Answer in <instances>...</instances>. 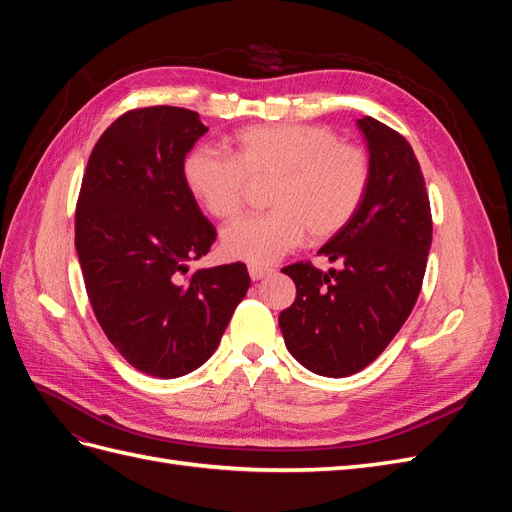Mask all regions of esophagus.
<instances>
[{"label": "esophagus", "mask_w": 512, "mask_h": 512, "mask_svg": "<svg viewBox=\"0 0 512 512\" xmlns=\"http://www.w3.org/2000/svg\"><path fill=\"white\" fill-rule=\"evenodd\" d=\"M247 271H250V277L254 282H258V280H262V277H267L273 269H269V267H262V265H250L247 267Z\"/></svg>", "instance_id": "34e87169"}]
</instances>
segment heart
<instances>
[{"mask_svg":"<svg viewBox=\"0 0 512 512\" xmlns=\"http://www.w3.org/2000/svg\"><path fill=\"white\" fill-rule=\"evenodd\" d=\"M235 153L198 145L183 162L192 196L213 218L239 213L247 183L273 181L267 213L245 215L222 230L228 258L271 265L309 237L320 241L344 230L359 211L367 185V153L342 143L324 126L260 123L232 138Z\"/></svg>","mask_w":512,"mask_h":512,"instance_id":"obj_1","label":"heart"}]
</instances>
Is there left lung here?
<instances>
[{
  "label": "left lung",
  "instance_id": "8db88e82",
  "mask_svg": "<svg viewBox=\"0 0 512 512\" xmlns=\"http://www.w3.org/2000/svg\"><path fill=\"white\" fill-rule=\"evenodd\" d=\"M369 153V185L350 224L309 262L282 269L297 299L280 314L288 352L327 378H346L391 344L421 292L431 247V211L410 143L374 117L356 121Z\"/></svg>",
  "mask_w": 512,
  "mask_h": 512
}]
</instances>
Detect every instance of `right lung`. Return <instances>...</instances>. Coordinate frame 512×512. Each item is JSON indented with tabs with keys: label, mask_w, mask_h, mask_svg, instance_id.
<instances>
[{
	"label": "right lung",
	"mask_w": 512,
	"mask_h": 512,
	"mask_svg": "<svg viewBox=\"0 0 512 512\" xmlns=\"http://www.w3.org/2000/svg\"><path fill=\"white\" fill-rule=\"evenodd\" d=\"M209 128L179 106L136 108L91 151L76 205V254L102 331L132 367L179 378L220 346L250 288L243 262L196 269L215 241L183 177Z\"/></svg>",
	"instance_id": "add662e5"
}]
</instances>
